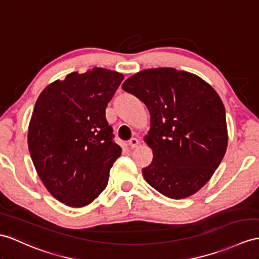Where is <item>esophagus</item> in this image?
I'll use <instances>...</instances> for the list:
<instances>
[{"mask_svg":"<svg viewBox=\"0 0 259 259\" xmlns=\"http://www.w3.org/2000/svg\"><path fill=\"white\" fill-rule=\"evenodd\" d=\"M128 145H130L131 148H136L138 145H140V141H138L136 137H133L128 141Z\"/></svg>","mask_w":259,"mask_h":259,"instance_id":"1","label":"esophagus"}]
</instances>
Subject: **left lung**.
<instances>
[{
    "label": "left lung",
    "instance_id": "8db88e82",
    "mask_svg": "<svg viewBox=\"0 0 259 259\" xmlns=\"http://www.w3.org/2000/svg\"><path fill=\"white\" fill-rule=\"evenodd\" d=\"M123 90L147 106L153 149L144 178L163 195L182 199L210 180L228 147L224 105L198 75L174 68L143 70L126 80Z\"/></svg>",
    "mask_w": 259,
    "mask_h": 259
}]
</instances>
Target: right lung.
I'll list each match as a JSON object with an SVG mask.
<instances>
[{
	"instance_id": "1",
	"label": "right lung",
	"mask_w": 259,
	"mask_h": 259,
	"mask_svg": "<svg viewBox=\"0 0 259 259\" xmlns=\"http://www.w3.org/2000/svg\"><path fill=\"white\" fill-rule=\"evenodd\" d=\"M123 74L103 68L72 72L46 87L28 128L31 160L54 197L72 207L91 203L106 188L122 148L105 109Z\"/></svg>"
}]
</instances>
